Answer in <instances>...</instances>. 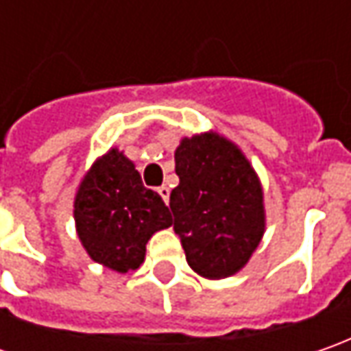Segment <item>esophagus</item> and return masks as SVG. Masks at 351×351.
Listing matches in <instances>:
<instances>
[{
  "label": "esophagus",
  "mask_w": 351,
  "mask_h": 351,
  "mask_svg": "<svg viewBox=\"0 0 351 351\" xmlns=\"http://www.w3.org/2000/svg\"><path fill=\"white\" fill-rule=\"evenodd\" d=\"M158 193H160V197L168 203L169 201V187H166V185H162V187H158Z\"/></svg>",
  "instance_id": "34e87169"
}]
</instances>
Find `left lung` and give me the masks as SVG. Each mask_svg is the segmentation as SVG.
Listing matches in <instances>:
<instances>
[{"label": "left lung", "instance_id": "8db88e82", "mask_svg": "<svg viewBox=\"0 0 351 351\" xmlns=\"http://www.w3.org/2000/svg\"><path fill=\"white\" fill-rule=\"evenodd\" d=\"M173 158L180 185L169 193V209L185 260L205 279L234 276L265 232L256 169L238 144L215 130L183 136Z\"/></svg>", "mask_w": 351, "mask_h": 351}]
</instances>
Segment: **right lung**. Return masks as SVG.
I'll return each mask as SVG.
<instances>
[{
	"label": "right lung",
	"instance_id": "right-lung-1",
	"mask_svg": "<svg viewBox=\"0 0 351 351\" xmlns=\"http://www.w3.org/2000/svg\"><path fill=\"white\" fill-rule=\"evenodd\" d=\"M74 221L89 258L127 274L141 267L148 240L171 226V215L162 197L142 185L134 162L111 148L77 185Z\"/></svg>",
	"mask_w": 351,
	"mask_h": 351
}]
</instances>
